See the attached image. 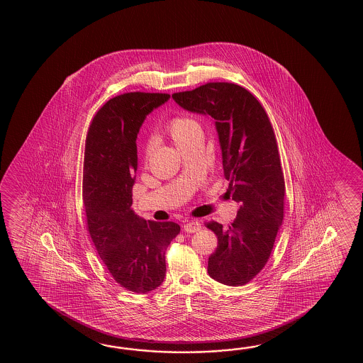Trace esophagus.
<instances>
[{
	"instance_id": "esophagus-1",
	"label": "esophagus",
	"mask_w": 363,
	"mask_h": 363,
	"mask_svg": "<svg viewBox=\"0 0 363 363\" xmlns=\"http://www.w3.org/2000/svg\"><path fill=\"white\" fill-rule=\"evenodd\" d=\"M201 223L197 220H189L184 224V231L186 233H194V232L200 231Z\"/></svg>"
}]
</instances>
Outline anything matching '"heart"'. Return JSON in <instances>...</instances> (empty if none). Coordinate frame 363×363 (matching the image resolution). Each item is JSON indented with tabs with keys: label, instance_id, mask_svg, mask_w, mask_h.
I'll list each match as a JSON object with an SVG mask.
<instances>
[{
	"label": "heart",
	"instance_id": "heart-1",
	"mask_svg": "<svg viewBox=\"0 0 363 363\" xmlns=\"http://www.w3.org/2000/svg\"><path fill=\"white\" fill-rule=\"evenodd\" d=\"M164 130L170 135L171 139L174 140L177 145L191 138L193 133L201 132L199 123L192 118L185 116H174L166 123Z\"/></svg>",
	"mask_w": 363,
	"mask_h": 363
}]
</instances>
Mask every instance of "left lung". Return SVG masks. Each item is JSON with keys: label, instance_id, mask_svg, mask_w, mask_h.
<instances>
[{"label": "left lung", "instance_id": "obj_1", "mask_svg": "<svg viewBox=\"0 0 363 363\" xmlns=\"http://www.w3.org/2000/svg\"><path fill=\"white\" fill-rule=\"evenodd\" d=\"M172 99L214 119L227 193L240 208L228 228L208 223L218 238L208 272L225 286H244L269 261L284 216L286 185L274 128L259 101L233 83H208Z\"/></svg>", "mask_w": 363, "mask_h": 363}]
</instances>
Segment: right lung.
<instances>
[{
  "label": "right lung",
  "mask_w": 363,
  "mask_h": 363,
  "mask_svg": "<svg viewBox=\"0 0 363 363\" xmlns=\"http://www.w3.org/2000/svg\"><path fill=\"white\" fill-rule=\"evenodd\" d=\"M167 93H124L97 111L85 140L83 201L88 231L118 284L147 294L166 277L164 253L180 232L174 222L145 220L132 210L136 139L147 114Z\"/></svg>",
  "instance_id": "1"
}]
</instances>
